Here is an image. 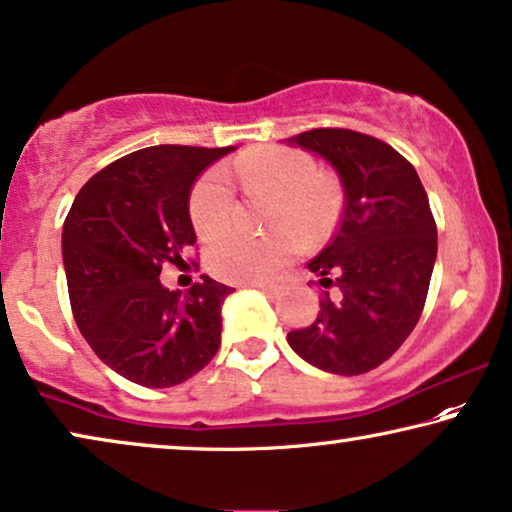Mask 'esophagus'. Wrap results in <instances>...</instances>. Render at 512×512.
<instances>
[{
    "label": "esophagus",
    "mask_w": 512,
    "mask_h": 512,
    "mask_svg": "<svg viewBox=\"0 0 512 512\" xmlns=\"http://www.w3.org/2000/svg\"><path fill=\"white\" fill-rule=\"evenodd\" d=\"M259 290L264 294H269V297H278V294H283L287 290V280L285 278H273V280H264V283H257Z\"/></svg>",
    "instance_id": "34e87169"
}]
</instances>
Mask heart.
<instances>
[{"instance_id":"b5f03b06","label":"heart","mask_w":512,"mask_h":512,"mask_svg":"<svg viewBox=\"0 0 512 512\" xmlns=\"http://www.w3.org/2000/svg\"><path fill=\"white\" fill-rule=\"evenodd\" d=\"M243 192L271 197V232L262 236L227 234L208 248L206 262L215 276L234 283H255L297 253L299 229L308 243L327 239L341 213V185L299 148L266 146L239 157L229 169ZM234 213V187L222 169L199 178L190 194V218L199 236L225 232ZM291 227L287 228L286 225Z\"/></svg>"}]
</instances>
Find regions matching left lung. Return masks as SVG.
<instances>
[{"instance_id": "8db88e82", "label": "left lung", "mask_w": 512, "mask_h": 512, "mask_svg": "<svg viewBox=\"0 0 512 512\" xmlns=\"http://www.w3.org/2000/svg\"><path fill=\"white\" fill-rule=\"evenodd\" d=\"M290 143L325 157L343 183L341 227L308 262L320 276V313L287 343L336 376L376 369L420 320L436 262V222L420 176L376 136L341 127L308 129Z\"/></svg>"}]
</instances>
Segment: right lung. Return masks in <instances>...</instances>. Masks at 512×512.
Wrapping results in <instances>:
<instances>
[{
  "label": "right lung",
  "instance_id": "add662e5",
  "mask_svg": "<svg viewBox=\"0 0 512 512\" xmlns=\"http://www.w3.org/2000/svg\"><path fill=\"white\" fill-rule=\"evenodd\" d=\"M232 150H136L92 176L64 220L76 325L97 357L136 385H181L220 348L222 304L234 287L204 276L185 294L169 292L160 273L197 241L187 206L194 181Z\"/></svg>",
  "mask_w": 512,
  "mask_h": 512
}]
</instances>
